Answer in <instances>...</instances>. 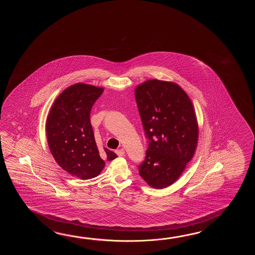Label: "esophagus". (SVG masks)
<instances>
[{
  "label": "esophagus",
  "instance_id": "34e87169",
  "mask_svg": "<svg viewBox=\"0 0 255 255\" xmlns=\"http://www.w3.org/2000/svg\"><path fill=\"white\" fill-rule=\"evenodd\" d=\"M116 154L118 155V156H124V154H125V150H124V148H120V149H118V150H116Z\"/></svg>",
  "mask_w": 255,
  "mask_h": 255
}]
</instances>
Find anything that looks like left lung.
Here are the masks:
<instances>
[{
    "label": "left lung",
    "instance_id": "8db88e82",
    "mask_svg": "<svg viewBox=\"0 0 255 255\" xmlns=\"http://www.w3.org/2000/svg\"><path fill=\"white\" fill-rule=\"evenodd\" d=\"M135 98L148 143L139 175L154 189L167 188L195 153L199 128L193 105L179 85L157 79L135 87Z\"/></svg>",
    "mask_w": 255,
    "mask_h": 255
}]
</instances>
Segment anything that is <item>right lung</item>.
I'll use <instances>...</instances> for the list:
<instances>
[{"instance_id": "add662e5", "label": "right lung", "mask_w": 255, "mask_h": 255, "mask_svg": "<svg viewBox=\"0 0 255 255\" xmlns=\"http://www.w3.org/2000/svg\"><path fill=\"white\" fill-rule=\"evenodd\" d=\"M103 91L83 83L67 87L55 99L46 120L47 142L55 161L79 179L95 178L105 167L90 122L93 105ZM105 152L108 160L118 157L108 148Z\"/></svg>"}]
</instances>
